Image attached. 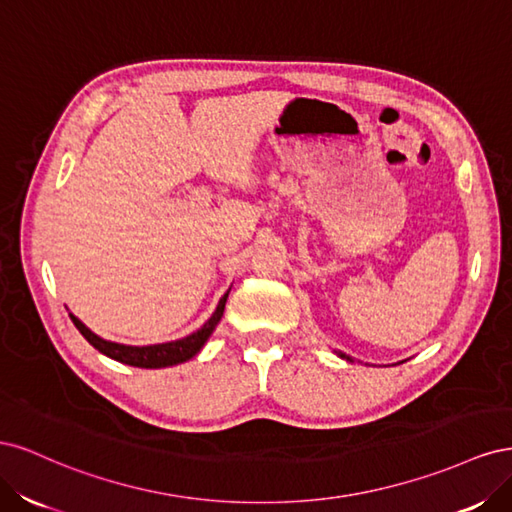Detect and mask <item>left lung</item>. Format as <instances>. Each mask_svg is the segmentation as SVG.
Wrapping results in <instances>:
<instances>
[{"label":"left lung","mask_w":512,"mask_h":512,"mask_svg":"<svg viewBox=\"0 0 512 512\" xmlns=\"http://www.w3.org/2000/svg\"><path fill=\"white\" fill-rule=\"evenodd\" d=\"M339 356H342V359H350V356H346V354H339Z\"/></svg>","instance_id":"obj_1"}]
</instances>
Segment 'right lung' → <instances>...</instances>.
Segmentation results:
<instances>
[{"label": "right lung", "mask_w": 512, "mask_h": 512, "mask_svg": "<svg viewBox=\"0 0 512 512\" xmlns=\"http://www.w3.org/2000/svg\"><path fill=\"white\" fill-rule=\"evenodd\" d=\"M226 299H228V292L220 299V305L213 312V316L198 331H194L192 335L183 337V339H177V342H166V344H156V346H123V344H115V342H106V339L98 337L96 333H91L79 318L72 316V314H70V318L74 322V327L81 331V335L98 352L111 356V359H115L119 363L132 365V367L160 369V367L179 365L183 361L192 359L194 354L200 352V348L205 346V342L209 339V335L213 333V329L218 327V322L222 320Z\"/></svg>", "instance_id": "1"}]
</instances>
